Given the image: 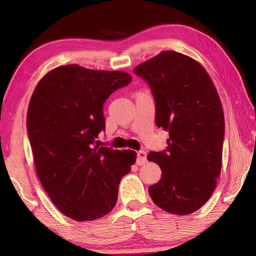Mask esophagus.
Listing matches in <instances>:
<instances>
[{
	"label": "esophagus",
	"mask_w": 256,
	"mask_h": 256,
	"mask_svg": "<svg viewBox=\"0 0 256 256\" xmlns=\"http://www.w3.org/2000/svg\"><path fill=\"white\" fill-rule=\"evenodd\" d=\"M136 155H138V160H136V164L138 165L142 166V165L146 164V162H148V158H146V152L138 150V153H136Z\"/></svg>",
	"instance_id": "esophagus-1"
}]
</instances>
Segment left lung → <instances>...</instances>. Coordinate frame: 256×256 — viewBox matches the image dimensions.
<instances>
[{
  "label": "left lung",
  "mask_w": 256,
  "mask_h": 256,
  "mask_svg": "<svg viewBox=\"0 0 256 256\" xmlns=\"http://www.w3.org/2000/svg\"><path fill=\"white\" fill-rule=\"evenodd\" d=\"M133 72L150 86L156 125L170 133L167 148L148 156L162 170L150 198L170 214H192L211 197L221 172L224 116L218 92L199 62L177 52H162Z\"/></svg>",
  "instance_id": "left-lung-1"
}]
</instances>
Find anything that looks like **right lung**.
I'll return each instance as SVG.
<instances>
[{
    "label": "right lung",
    "mask_w": 256,
    "mask_h": 256,
    "mask_svg": "<svg viewBox=\"0 0 256 256\" xmlns=\"http://www.w3.org/2000/svg\"><path fill=\"white\" fill-rule=\"evenodd\" d=\"M131 81L123 72L67 64L48 72L32 92L26 126L36 172L68 218L91 221L108 214L136 160L133 150L96 145L106 130L103 104Z\"/></svg>",
    "instance_id": "right-lung-1"
}]
</instances>
